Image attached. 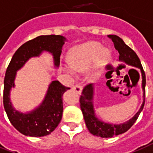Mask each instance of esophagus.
<instances>
[{"mask_svg": "<svg viewBox=\"0 0 153 153\" xmlns=\"http://www.w3.org/2000/svg\"><path fill=\"white\" fill-rule=\"evenodd\" d=\"M73 89L75 92H77L78 94H81V93H82V89H83V88H82V87H81L80 85H78V84H77V85H75V86H74Z\"/></svg>", "mask_w": 153, "mask_h": 153, "instance_id": "1", "label": "esophagus"}]
</instances>
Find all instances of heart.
<instances>
[{"instance_id": "obj_1", "label": "heart", "mask_w": 153, "mask_h": 153, "mask_svg": "<svg viewBox=\"0 0 153 153\" xmlns=\"http://www.w3.org/2000/svg\"><path fill=\"white\" fill-rule=\"evenodd\" d=\"M109 56V51L102 49L101 44L90 41L71 50L69 54V63L63 65V69L69 75L74 76L76 72H85L93 65L88 72V78L94 80L99 76L101 69L108 63Z\"/></svg>"}]
</instances>
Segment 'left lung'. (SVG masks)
<instances>
[{
	"instance_id": "left-lung-1",
	"label": "left lung",
	"mask_w": 153,
	"mask_h": 153,
	"mask_svg": "<svg viewBox=\"0 0 153 153\" xmlns=\"http://www.w3.org/2000/svg\"><path fill=\"white\" fill-rule=\"evenodd\" d=\"M110 39L113 40L114 44V47L118 52V61H122L126 63L128 65L133 66L138 68L141 71L142 74V88L143 91V101L140 107L139 110L137 111L133 117L129 119L128 121L124 122L120 124H114L108 123L106 122L102 121L96 116L94 106V84H90L86 85L83 89L82 95L80 96L79 102L80 108L82 110V113L84 115V121L86 123L88 129L90 133L93 135L100 137H112L114 136H117L122 134L123 132H127L134 123L136 122L137 117L139 116L140 113L144 107L145 102V86H146V76L144 73L143 66L141 65V62L137 54L132 51L129 46H128L124 41L117 36L110 35L108 36Z\"/></svg>"
}]
</instances>
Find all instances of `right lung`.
Listing matches in <instances>:
<instances>
[{"label": "right lung", "instance_id": "add662e5", "mask_svg": "<svg viewBox=\"0 0 153 153\" xmlns=\"http://www.w3.org/2000/svg\"><path fill=\"white\" fill-rule=\"evenodd\" d=\"M66 38L62 36H40L22 45L14 54L6 69L4 79L3 104L10 123L17 131L29 137H43L51 134L60 123L63 114L64 93L69 89L57 80L51 82L43 101L35 109L22 113L14 108L10 101V90L15 87L17 71L32 57H39L44 51L53 56L54 66L59 68L62 47Z\"/></svg>", "mask_w": 153, "mask_h": 153}]
</instances>
